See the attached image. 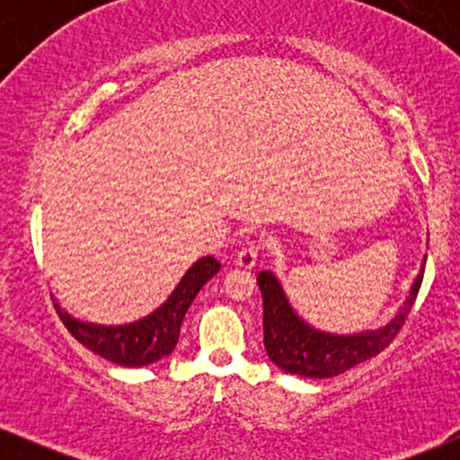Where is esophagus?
<instances>
[{"instance_id":"obj_1","label":"esophagus","mask_w":460,"mask_h":460,"mask_svg":"<svg viewBox=\"0 0 460 460\" xmlns=\"http://www.w3.org/2000/svg\"><path fill=\"white\" fill-rule=\"evenodd\" d=\"M257 260H260V248H257L255 244H248V246H242L240 251H237L235 263L240 268H244V270H251V268H255Z\"/></svg>"}]
</instances>
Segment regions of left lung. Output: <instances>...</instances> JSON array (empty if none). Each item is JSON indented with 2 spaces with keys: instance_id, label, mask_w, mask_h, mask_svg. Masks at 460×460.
<instances>
[{
  "instance_id": "obj_1",
  "label": "left lung",
  "mask_w": 460,
  "mask_h": 460,
  "mask_svg": "<svg viewBox=\"0 0 460 460\" xmlns=\"http://www.w3.org/2000/svg\"><path fill=\"white\" fill-rule=\"evenodd\" d=\"M424 266L415 279L411 296L400 314L385 329L358 332V335H329L305 324L294 314L274 274L261 272L257 277L263 296V346L272 363L289 374L307 378H331L346 369L376 357L394 341L402 329L406 315L420 294Z\"/></svg>"
}]
</instances>
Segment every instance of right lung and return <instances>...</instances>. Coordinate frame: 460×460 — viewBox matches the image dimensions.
I'll use <instances>...</instances> for the list:
<instances>
[{
	"instance_id": "right-lung-1",
	"label": "right lung",
	"mask_w": 460,
	"mask_h": 460,
	"mask_svg": "<svg viewBox=\"0 0 460 460\" xmlns=\"http://www.w3.org/2000/svg\"><path fill=\"white\" fill-rule=\"evenodd\" d=\"M220 270V263L214 257H203L194 263L190 270L183 274L175 292L168 296L166 303L160 309L153 311L151 315L142 318L134 324L125 326H99L86 324L62 311L54 305L62 324L73 337L88 348L97 352L108 361L119 363L125 367H142L149 363L160 361L162 357L171 355L179 341V329H181L183 315L199 289L203 288L216 272Z\"/></svg>"
}]
</instances>
